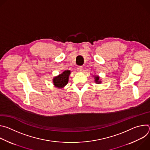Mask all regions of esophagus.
<instances>
[{"instance_id":"1","label":"esophagus","mask_w":150,"mask_h":150,"mask_svg":"<svg viewBox=\"0 0 150 150\" xmlns=\"http://www.w3.org/2000/svg\"><path fill=\"white\" fill-rule=\"evenodd\" d=\"M82 69H83L82 67H78V68H77L78 71V72H82Z\"/></svg>"}]
</instances>
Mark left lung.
Listing matches in <instances>:
<instances>
[{
	"label": "left lung",
	"mask_w": 150,
	"mask_h": 150,
	"mask_svg": "<svg viewBox=\"0 0 150 150\" xmlns=\"http://www.w3.org/2000/svg\"><path fill=\"white\" fill-rule=\"evenodd\" d=\"M94 77V82L96 83H98V84H100L102 82V81L101 80H100V77L98 75H94L93 76Z\"/></svg>",
	"instance_id": "obj_1"
}]
</instances>
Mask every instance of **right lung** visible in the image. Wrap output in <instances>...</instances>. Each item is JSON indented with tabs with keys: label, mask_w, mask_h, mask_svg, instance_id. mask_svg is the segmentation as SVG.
I'll return each instance as SVG.
<instances>
[{
	"label": "right lung",
	"mask_w": 150,
	"mask_h": 150,
	"mask_svg": "<svg viewBox=\"0 0 150 150\" xmlns=\"http://www.w3.org/2000/svg\"><path fill=\"white\" fill-rule=\"evenodd\" d=\"M71 71L67 70L63 71L62 74L56 76L53 79V83L54 87L58 88H63L68 83Z\"/></svg>",
	"instance_id": "1"
}]
</instances>
